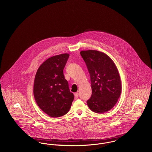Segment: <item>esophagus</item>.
Here are the masks:
<instances>
[{
    "mask_svg": "<svg viewBox=\"0 0 152 152\" xmlns=\"http://www.w3.org/2000/svg\"><path fill=\"white\" fill-rule=\"evenodd\" d=\"M75 99L76 100V99H77L78 97H79V94L77 93V92H76V93H75Z\"/></svg>",
    "mask_w": 152,
    "mask_h": 152,
    "instance_id": "obj_1",
    "label": "esophagus"
}]
</instances>
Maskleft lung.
Masks as SVG:
<instances>
[{"label":"left lung","mask_w":152,"mask_h":152,"mask_svg":"<svg viewBox=\"0 0 152 152\" xmlns=\"http://www.w3.org/2000/svg\"><path fill=\"white\" fill-rule=\"evenodd\" d=\"M91 81L92 93L87 100L89 109L97 113L108 112L116 105L121 92V83L115 63L105 53L96 50L80 52Z\"/></svg>","instance_id":"1"}]
</instances>
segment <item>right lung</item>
<instances>
[{"label":"right lung","mask_w":152,"mask_h":152,"mask_svg":"<svg viewBox=\"0 0 152 152\" xmlns=\"http://www.w3.org/2000/svg\"><path fill=\"white\" fill-rule=\"evenodd\" d=\"M69 56V54L63 53L48 58L39 66L35 75V101L39 108L52 117L66 114L74 99L63 73Z\"/></svg>","instance_id":"add662e5"}]
</instances>
